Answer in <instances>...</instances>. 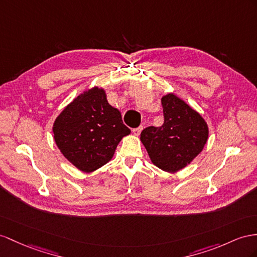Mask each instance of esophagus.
I'll return each instance as SVG.
<instances>
[{
	"instance_id": "34e87169",
	"label": "esophagus",
	"mask_w": 257,
	"mask_h": 257,
	"mask_svg": "<svg viewBox=\"0 0 257 257\" xmlns=\"http://www.w3.org/2000/svg\"><path fill=\"white\" fill-rule=\"evenodd\" d=\"M142 129H143V127H142V126L138 127V128H134V129H133V133H134V135H135V136H139V135H140V133L142 131Z\"/></svg>"
}]
</instances>
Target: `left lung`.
Returning <instances> with one entry per match:
<instances>
[{"mask_svg": "<svg viewBox=\"0 0 257 257\" xmlns=\"http://www.w3.org/2000/svg\"><path fill=\"white\" fill-rule=\"evenodd\" d=\"M164 123L142 130L141 141L159 168L176 173L202 152L208 127L202 116L173 93L162 97Z\"/></svg>", "mask_w": 257, "mask_h": 257, "instance_id": "1", "label": "left lung"}]
</instances>
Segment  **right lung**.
<instances>
[{
  "instance_id": "obj_1",
  "label": "right lung",
  "mask_w": 257,
  "mask_h": 257,
  "mask_svg": "<svg viewBox=\"0 0 257 257\" xmlns=\"http://www.w3.org/2000/svg\"><path fill=\"white\" fill-rule=\"evenodd\" d=\"M53 134L66 159L78 169L91 173L111 160L130 129L123 124L120 111L108 104L105 91L95 87L65 107L55 119Z\"/></svg>"
}]
</instances>
